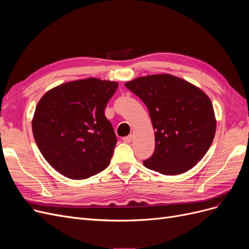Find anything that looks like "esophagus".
<instances>
[{"instance_id":"esophagus-1","label":"esophagus","mask_w":249,"mask_h":249,"mask_svg":"<svg viewBox=\"0 0 249 249\" xmlns=\"http://www.w3.org/2000/svg\"><path fill=\"white\" fill-rule=\"evenodd\" d=\"M123 140H124V142H125V143H130V142L133 140V135H132V134H130L129 136L124 137Z\"/></svg>"}]
</instances>
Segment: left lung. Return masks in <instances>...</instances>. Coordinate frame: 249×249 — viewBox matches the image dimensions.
Returning a JSON list of instances; mask_svg holds the SVG:
<instances>
[{
	"label": "left lung",
	"instance_id": "1",
	"mask_svg": "<svg viewBox=\"0 0 249 249\" xmlns=\"http://www.w3.org/2000/svg\"><path fill=\"white\" fill-rule=\"evenodd\" d=\"M146 105L155 131V152L144 166L176 176L195 166L216 132L212 102L200 88L169 73L149 74L125 83Z\"/></svg>",
	"mask_w": 249,
	"mask_h": 249
}]
</instances>
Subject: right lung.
<instances>
[{
	"mask_svg": "<svg viewBox=\"0 0 249 249\" xmlns=\"http://www.w3.org/2000/svg\"><path fill=\"white\" fill-rule=\"evenodd\" d=\"M115 81L87 78L50 89L32 118L36 144L53 168L71 179L96 175L110 164L116 144L105 116Z\"/></svg>",
	"mask_w": 249,
	"mask_h": 249,
	"instance_id": "add662e5",
	"label": "right lung"
}]
</instances>
